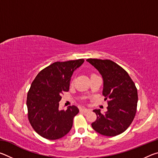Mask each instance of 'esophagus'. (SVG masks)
I'll return each mask as SVG.
<instances>
[{
    "instance_id": "1",
    "label": "esophagus",
    "mask_w": 158,
    "mask_h": 158,
    "mask_svg": "<svg viewBox=\"0 0 158 158\" xmlns=\"http://www.w3.org/2000/svg\"><path fill=\"white\" fill-rule=\"evenodd\" d=\"M80 111H82L84 112V113H86V112L89 111V109H85V108H83L80 109Z\"/></svg>"
}]
</instances>
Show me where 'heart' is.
I'll list each match as a JSON object with an SVG mask.
<instances>
[{
    "label": "heart",
    "mask_w": 158,
    "mask_h": 158,
    "mask_svg": "<svg viewBox=\"0 0 158 158\" xmlns=\"http://www.w3.org/2000/svg\"><path fill=\"white\" fill-rule=\"evenodd\" d=\"M92 75H94V74H92ZM92 75H91V76H92Z\"/></svg>",
    "instance_id": "obj_1"
}]
</instances>
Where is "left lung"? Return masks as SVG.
<instances>
[{"label": "left lung", "instance_id": "obj_1", "mask_svg": "<svg viewBox=\"0 0 158 158\" xmlns=\"http://www.w3.org/2000/svg\"><path fill=\"white\" fill-rule=\"evenodd\" d=\"M98 69L103 79L102 95L107 101V111H93L97 119L91 124L100 135L114 137L125 132L133 121L137 111L138 95L135 83L129 74L114 61L89 58L86 60Z\"/></svg>", "mask_w": 158, "mask_h": 158}]
</instances>
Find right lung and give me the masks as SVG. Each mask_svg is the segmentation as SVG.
<instances>
[{"label": "right lung", "mask_w": 158, "mask_h": 158, "mask_svg": "<svg viewBox=\"0 0 158 158\" xmlns=\"http://www.w3.org/2000/svg\"><path fill=\"white\" fill-rule=\"evenodd\" d=\"M84 62V59L55 62L40 72L32 82L26 100L28 118L41 137L56 140L70 131L79 109L73 105L59 110V102L63 93L69 90L74 71Z\"/></svg>", "instance_id": "right-lung-1"}]
</instances>
